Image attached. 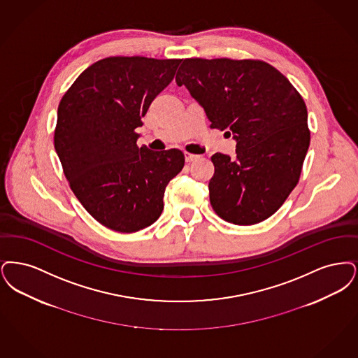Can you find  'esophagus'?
<instances>
[{
  "label": "esophagus",
  "instance_id": "esophagus-1",
  "mask_svg": "<svg viewBox=\"0 0 358 358\" xmlns=\"http://www.w3.org/2000/svg\"><path fill=\"white\" fill-rule=\"evenodd\" d=\"M185 157H186L187 163H191V162H195L196 159H199V156L194 155V154H188V152L185 154Z\"/></svg>",
  "mask_w": 358,
  "mask_h": 358
}]
</instances>
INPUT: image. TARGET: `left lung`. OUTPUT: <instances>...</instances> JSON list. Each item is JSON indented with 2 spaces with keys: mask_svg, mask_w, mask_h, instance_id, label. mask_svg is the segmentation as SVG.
I'll list each match as a JSON object with an SVG mask.
<instances>
[{
  "mask_svg": "<svg viewBox=\"0 0 358 358\" xmlns=\"http://www.w3.org/2000/svg\"><path fill=\"white\" fill-rule=\"evenodd\" d=\"M175 80L202 106L211 128L236 140V159L211 156L214 211L239 226L271 217L296 186L310 144L302 96L261 60L186 59Z\"/></svg>",
  "mask_w": 358,
  "mask_h": 358,
  "instance_id": "8db88e82",
  "label": "left lung"
}]
</instances>
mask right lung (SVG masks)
Segmentation results:
<instances>
[{
  "label": "right lung",
  "instance_id": "add662e5",
  "mask_svg": "<svg viewBox=\"0 0 358 358\" xmlns=\"http://www.w3.org/2000/svg\"><path fill=\"white\" fill-rule=\"evenodd\" d=\"M182 60L115 56L88 66L62 96L55 148L71 189L99 223L136 233L157 220L179 150L151 151L136 140L141 117Z\"/></svg>",
  "mask_w": 358,
  "mask_h": 358
}]
</instances>
